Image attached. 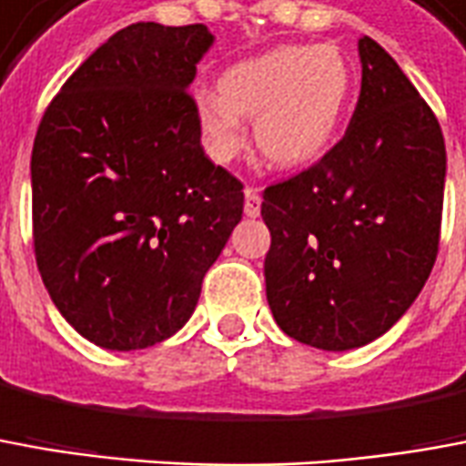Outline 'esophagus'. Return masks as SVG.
<instances>
[{"label": "esophagus", "mask_w": 466, "mask_h": 466, "mask_svg": "<svg viewBox=\"0 0 466 466\" xmlns=\"http://www.w3.org/2000/svg\"><path fill=\"white\" fill-rule=\"evenodd\" d=\"M259 209H262V197L255 187L244 188V214L247 217H259Z\"/></svg>", "instance_id": "esophagus-1"}]
</instances>
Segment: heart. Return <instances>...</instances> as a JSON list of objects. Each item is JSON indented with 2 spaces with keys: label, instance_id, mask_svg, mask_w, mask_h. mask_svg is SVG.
<instances>
[{
  "label": "heart",
  "instance_id": "b5f03b06",
  "mask_svg": "<svg viewBox=\"0 0 466 466\" xmlns=\"http://www.w3.org/2000/svg\"><path fill=\"white\" fill-rule=\"evenodd\" d=\"M350 67L335 47L285 45L232 65L219 93L197 96L201 141L214 164H232L247 148L255 118V143L275 168L315 164L333 146L350 100Z\"/></svg>",
  "mask_w": 466,
  "mask_h": 466
}]
</instances>
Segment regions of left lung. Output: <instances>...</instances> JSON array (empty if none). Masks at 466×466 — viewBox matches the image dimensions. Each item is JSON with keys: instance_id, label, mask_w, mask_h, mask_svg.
Here are the masks:
<instances>
[{"instance_id": "1", "label": "left lung", "mask_w": 466, "mask_h": 466, "mask_svg": "<svg viewBox=\"0 0 466 466\" xmlns=\"http://www.w3.org/2000/svg\"><path fill=\"white\" fill-rule=\"evenodd\" d=\"M346 136L262 191L269 310L295 340L348 350L411 308L439 252L447 148L437 116L379 42L358 40Z\"/></svg>"}]
</instances>
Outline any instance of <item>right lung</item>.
I'll use <instances>...</instances> for the list:
<instances>
[{"instance_id": "1", "label": "right lung", "mask_w": 466, "mask_h": 466, "mask_svg": "<svg viewBox=\"0 0 466 466\" xmlns=\"http://www.w3.org/2000/svg\"><path fill=\"white\" fill-rule=\"evenodd\" d=\"M204 25L136 22L80 65L32 146V239L55 308L90 343L138 350L184 328L242 219V181L201 148L188 86Z\"/></svg>"}]
</instances>
